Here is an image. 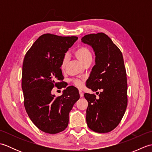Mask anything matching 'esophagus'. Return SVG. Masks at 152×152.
I'll list each match as a JSON object with an SVG mask.
<instances>
[{"label": "esophagus", "mask_w": 152, "mask_h": 152, "mask_svg": "<svg viewBox=\"0 0 152 152\" xmlns=\"http://www.w3.org/2000/svg\"><path fill=\"white\" fill-rule=\"evenodd\" d=\"M79 93H80V97H82V96H83V92L81 91V90H79Z\"/></svg>", "instance_id": "obj_1"}]
</instances>
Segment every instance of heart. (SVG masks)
Wrapping results in <instances>:
<instances>
[{
  "label": "heart",
  "mask_w": 152,
  "mask_h": 152,
  "mask_svg": "<svg viewBox=\"0 0 152 152\" xmlns=\"http://www.w3.org/2000/svg\"><path fill=\"white\" fill-rule=\"evenodd\" d=\"M74 55L76 57L77 59H78L80 62H81L83 64H84L86 62H88L89 61H92V54L91 51L89 50V48L87 47H80L78 49L76 50L75 52H74ZM68 61V56H64L63 58L62 62H61V69H64L65 67L66 63ZM83 82L82 80H73V83L74 85L78 87V88H80L83 86Z\"/></svg>",
  "instance_id": "b5f03b06"
}]
</instances>
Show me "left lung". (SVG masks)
<instances>
[{
  "mask_svg": "<svg viewBox=\"0 0 152 152\" xmlns=\"http://www.w3.org/2000/svg\"><path fill=\"white\" fill-rule=\"evenodd\" d=\"M83 43L91 46L95 56L87 87L96 91L85 93L88 102L86 121L89 128L96 133H108L117 127L127 106V74L121 51L104 33L90 34L82 38Z\"/></svg>",
  "mask_w": 152,
  "mask_h": 152,
  "instance_id": "8db88e82",
  "label": "left lung"
}]
</instances>
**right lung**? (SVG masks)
<instances>
[{
  "label": "right lung",
  "mask_w": 152,
  "mask_h": 152,
  "mask_svg": "<svg viewBox=\"0 0 152 152\" xmlns=\"http://www.w3.org/2000/svg\"><path fill=\"white\" fill-rule=\"evenodd\" d=\"M78 38L44 34L25 56L21 82L24 106L31 120L44 133L56 134L65 129L69 113L80 99L74 86L68 87L58 97L51 93L54 86L62 88L61 62Z\"/></svg>",
  "instance_id": "add662e5"
}]
</instances>
